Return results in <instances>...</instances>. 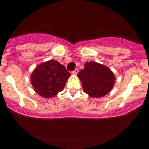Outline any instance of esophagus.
I'll return each mask as SVG.
<instances>
[{
  "label": "esophagus",
  "mask_w": 149,
  "mask_h": 149,
  "mask_svg": "<svg viewBox=\"0 0 149 149\" xmlns=\"http://www.w3.org/2000/svg\"><path fill=\"white\" fill-rule=\"evenodd\" d=\"M72 73H73V74H77V73H78V69H76L74 70V71H72Z\"/></svg>",
  "instance_id": "1"
}]
</instances>
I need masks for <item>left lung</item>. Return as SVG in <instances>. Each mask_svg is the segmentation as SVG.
I'll list each match as a JSON object with an SVG mask.
<instances>
[{
    "label": "left lung",
    "instance_id": "8db88e82",
    "mask_svg": "<svg viewBox=\"0 0 149 149\" xmlns=\"http://www.w3.org/2000/svg\"><path fill=\"white\" fill-rule=\"evenodd\" d=\"M85 93L92 97H102L111 90L115 76L107 66L90 61L78 73Z\"/></svg>",
    "mask_w": 149,
    "mask_h": 149
}]
</instances>
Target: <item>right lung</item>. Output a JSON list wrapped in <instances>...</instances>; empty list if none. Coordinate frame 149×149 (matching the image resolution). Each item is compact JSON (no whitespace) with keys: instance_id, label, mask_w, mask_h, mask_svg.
<instances>
[{"instance_id":"add662e5","label":"right lung","mask_w":149,"mask_h":149,"mask_svg":"<svg viewBox=\"0 0 149 149\" xmlns=\"http://www.w3.org/2000/svg\"><path fill=\"white\" fill-rule=\"evenodd\" d=\"M70 76L64 66L57 61L49 60L36 68L31 77V82L39 95L50 98L62 91Z\"/></svg>"}]
</instances>
